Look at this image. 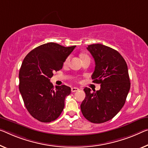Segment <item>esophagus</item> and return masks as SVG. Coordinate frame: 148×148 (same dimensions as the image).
I'll return each instance as SVG.
<instances>
[{
	"label": "esophagus",
	"instance_id": "34e87169",
	"mask_svg": "<svg viewBox=\"0 0 148 148\" xmlns=\"http://www.w3.org/2000/svg\"><path fill=\"white\" fill-rule=\"evenodd\" d=\"M79 90V88H77V87H72V88H71V92H72L78 91Z\"/></svg>",
	"mask_w": 148,
	"mask_h": 148
}]
</instances>
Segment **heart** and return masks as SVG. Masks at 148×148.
I'll return each mask as SVG.
<instances>
[{
    "instance_id": "1",
    "label": "heart",
    "mask_w": 148,
    "mask_h": 148,
    "mask_svg": "<svg viewBox=\"0 0 148 148\" xmlns=\"http://www.w3.org/2000/svg\"><path fill=\"white\" fill-rule=\"evenodd\" d=\"M81 59H83V58H88V57L87 55H85V54H82V55L81 56ZM69 60H70V57H68V58H67V60H65V63H67L69 61Z\"/></svg>"
}]
</instances>
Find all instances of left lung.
<instances>
[{
    "instance_id": "1",
    "label": "left lung",
    "mask_w": 148,
    "mask_h": 148,
    "mask_svg": "<svg viewBox=\"0 0 148 148\" xmlns=\"http://www.w3.org/2000/svg\"><path fill=\"white\" fill-rule=\"evenodd\" d=\"M95 62L93 82L101 84L100 90L91 92L85 87L86 97L81 104L84 117L100 124L115 116L123 107L130 88L128 66L119 52L103 44L88 45Z\"/></svg>"
}]
</instances>
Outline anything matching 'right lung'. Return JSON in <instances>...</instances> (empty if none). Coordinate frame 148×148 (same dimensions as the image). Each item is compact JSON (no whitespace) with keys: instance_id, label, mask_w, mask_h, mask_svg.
<instances>
[{"instance_id":"1","label":"right lung","mask_w":148,"mask_h":148,"mask_svg":"<svg viewBox=\"0 0 148 148\" xmlns=\"http://www.w3.org/2000/svg\"><path fill=\"white\" fill-rule=\"evenodd\" d=\"M75 47L47 43L36 47L24 59L19 71V90L26 109L36 120L50 122L62 112L71 88L66 85L54 88L49 79L54 71L62 69Z\"/></svg>"}]
</instances>
